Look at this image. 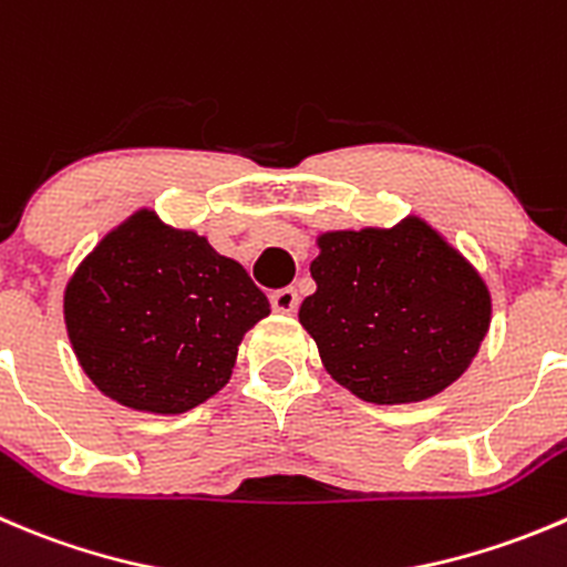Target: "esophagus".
Wrapping results in <instances>:
<instances>
[{
  "instance_id": "1",
  "label": "esophagus",
  "mask_w": 567,
  "mask_h": 567,
  "mask_svg": "<svg viewBox=\"0 0 567 567\" xmlns=\"http://www.w3.org/2000/svg\"><path fill=\"white\" fill-rule=\"evenodd\" d=\"M271 307L277 312H285V316H290V312L299 310V293H296V288L274 290V293H271Z\"/></svg>"
}]
</instances>
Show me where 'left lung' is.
<instances>
[{
  "label": "left lung",
  "instance_id": "1",
  "mask_svg": "<svg viewBox=\"0 0 567 567\" xmlns=\"http://www.w3.org/2000/svg\"><path fill=\"white\" fill-rule=\"evenodd\" d=\"M301 301L323 368L357 399L406 404L463 377L491 327L480 274L430 224L327 233Z\"/></svg>",
  "mask_w": 567,
  "mask_h": 567
}]
</instances>
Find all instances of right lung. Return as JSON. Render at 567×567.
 <instances>
[{
  "label": "right lung",
  "mask_w": 567,
  "mask_h": 567,
  "mask_svg": "<svg viewBox=\"0 0 567 567\" xmlns=\"http://www.w3.org/2000/svg\"><path fill=\"white\" fill-rule=\"evenodd\" d=\"M63 312L104 395L174 415L229 382L240 340L271 305L240 262L141 210L76 268Z\"/></svg>",
  "instance_id": "add662e5"
}]
</instances>
